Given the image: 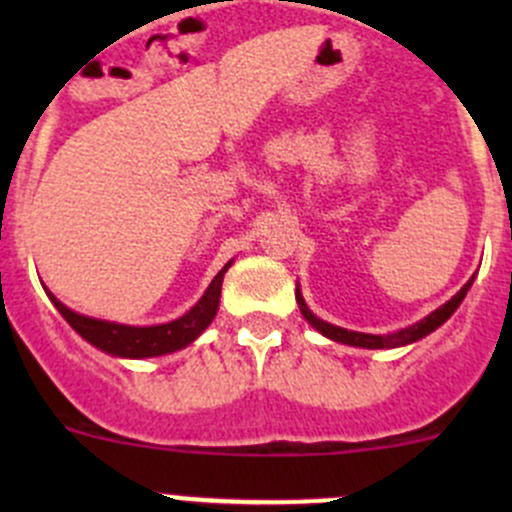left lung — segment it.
Returning <instances> with one entry per match:
<instances>
[{
    "instance_id": "left-lung-1",
    "label": "left lung",
    "mask_w": 512,
    "mask_h": 512,
    "mask_svg": "<svg viewBox=\"0 0 512 512\" xmlns=\"http://www.w3.org/2000/svg\"><path fill=\"white\" fill-rule=\"evenodd\" d=\"M471 285H473V280H468L466 285L461 287V292H458V294H453V297L448 299V302L443 304V307H438L436 312H431V314H428L426 319H421V322H416L414 327H409V329H401V332H396V334H384V337H381V334H361V332H349V329L334 327V324H327V322H322V319H319V317H314V314L309 312V309H307V304H304V299H302V294H299V289H297V302H299V309H302L304 319H307V322L312 324L314 329H319V332H322L324 337L334 339V342L352 344V347H364V349H394V347H404V344H411V342H416V339L426 337V334H431L433 329H438V327H441V324L446 322V319L451 317L453 312H456V309H458V304L463 302V297H466V292H468V289H471Z\"/></svg>"
}]
</instances>
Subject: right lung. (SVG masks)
Segmentation results:
<instances>
[{"label":"right lung","mask_w":512,"mask_h":512,"mask_svg":"<svg viewBox=\"0 0 512 512\" xmlns=\"http://www.w3.org/2000/svg\"><path fill=\"white\" fill-rule=\"evenodd\" d=\"M230 267V262L223 270L215 275V280L210 282V287L205 289V294L200 297V302L190 309L188 314H183L180 319L168 324H156V327H126V324H113V322H101V319L84 317V314L71 312L69 307L59 302L54 294L49 292L51 302L59 309L61 317L101 352H108L113 356H128V359H143V356H160L168 352H178V349L188 347L193 339H198V334L208 327L215 319L220 304V289H223V277Z\"/></svg>","instance_id":"add662e5"}]
</instances>
